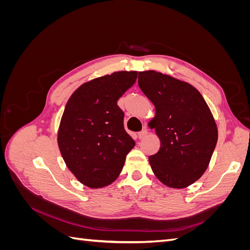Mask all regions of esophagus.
<instances>
[{"label": "esophagus", "mask_w": 250, "mask_h": 250, "mask_svg": "<svg viewBox=\"0 0 250 250\" xmlns=\"http://www.w3.org/2000/svg\"><path fill=\"white\" fill-rule=\"evenodd\" d=\"M147 134H148V130L147 129H143L142 131H140L139 133H138V137H139V139H144V138H146L147 137Z\"/></svg>", "instance_id": "34e87169"}]
</instances>
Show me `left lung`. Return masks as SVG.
<instances>
[{"label": "left lung", "mask_w": 250, "mask_h": 250, "mask_svg": "<svg viewBox=\"0 0 250 250\" xmlns=\"http://www.w3.org/2000/svg\"><path fill=\"white\" fill-rule=\"evenodd\" d=\"M139 86L155 107L151 126L161 141L149 156L154 175L173 188L194 184L207 171L218 140V128L197 88L156 71L139 72Z\"/></svg>", "instance_id": "1"}]
</instances>
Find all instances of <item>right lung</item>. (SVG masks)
I'll return each instance as SVG.
<instances>
[{
	"label": "right lung",
	"instance_id": "right-lung-1",
	"mask_svg": "<svg viewBox=\"0 0 250 250\" xmlns=\"http://www.w3.org/2000/svg\"><path fill=\"white\" fill-rule=\"evenodd\" d=\"M137 77V71L104 75L83 83L66 102L58 147L66 167L90 188L112 184L135 145L124 129V112L117 102Z\"/></svg>",
	"mask_w": 250,
	"mask_h": 250
}]
</instances>
